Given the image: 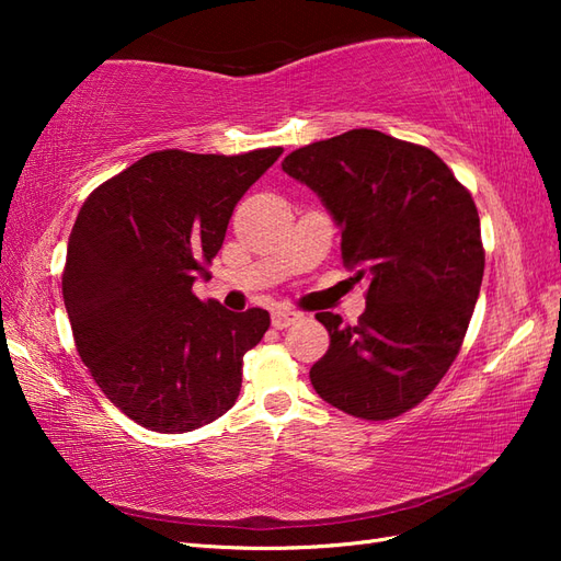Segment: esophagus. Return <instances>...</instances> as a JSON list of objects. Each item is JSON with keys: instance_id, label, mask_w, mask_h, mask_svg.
I'll use <instances>...</instances> for the list:
<instances>
[{"instance_id": "obj_1", "label": "esophagus", "mask_w": 561, "mask_h": 561, "mask_svg": "<svg viewBox=\"0 0 561 561\" xmlns=\"http://www.w3.org/2000/svg\"><path fill=\"white\" fill-rule=\"evenodd\" d=\"M296 320H301V313H296V311H284V308H279V311H272V325L277 328V330H284V328L294 325Z\"/></svg>"}]
</instances>
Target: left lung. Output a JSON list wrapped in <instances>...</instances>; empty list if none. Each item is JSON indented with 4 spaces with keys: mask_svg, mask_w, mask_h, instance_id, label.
I'll return each mask as SVG.
<instances>
[{
    "mask_svg": "<svg viewBox=\"0 0 561 561\" xmlns=\"http://www.w3.org/2000/svg\"><path fill=\"white\" fill-rule=\"evenodd\" d=\"M282 169L323 199L344 265L368 282L356 325L316 316L330 347L311 383L359 420L400 416L456 362L478 304L484 248L472 195L432 149L366 127L296 149Z\"/></svg>",
    "mask_w": 561,
    "mask_h": 561,
    "instance_id": "8db88e82",
    "label": "left lung"
}]
</instances>
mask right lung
I'll return each mask as SVG.
<instances>
[{
	"instance_id": "add662e5",
	"label": "right lung",
	"mask_w": 561,
	"mask_h": 561,
	"mask_svg": "<svg viewBox=\"0 0 561 561\" xmlns=\"http://www.w3.org/2000/svg\"><path fill=\"white\" fill-rule=\"evenodd\" d=\"M279 157L282 147L153 151L79 209L62 274L77 352L105 398L151 432H193L241 392L243 354L270 313L199 301L193 284L209 274L238 199Z\"/></svg>"
}]
</instances>
